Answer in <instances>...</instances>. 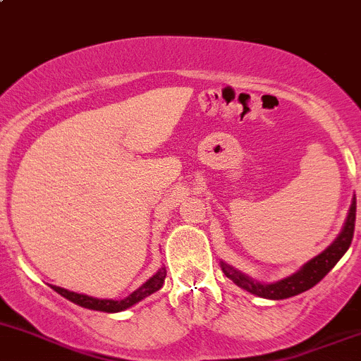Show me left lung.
Listing matches in <instances>:
<instances>
[{
	"instance_id": "8db88e82",
	"label": "left lung",
	"mask_w": 361,
	"mask_h": 361,
	"mask_svg": "<svg viewBox=\"0 0 361 361\" xmlns=\"http://www.w3.org/2000/svg\"><path fill=\"white\" fill-rule=\"evenodd\" d=\"M355 221L356 198H353L346 222H344V228L343 231L339 233V236H337L322 254H318L317 257H313L311 261L304 264L299 271H295L290 276L283 278V280L274 281V283H262V281L254 280V278L247 276V274L235 269V267L229 266V264L226 262H221V267L229 280H233L238 287L245 288V290L254 293V295L273 300H281L293 295H299V293L314 287L318 281H322L323 278L326 276V273H329V271L339 262V259L346 254L349 245H351L353 233H355Z\"/></svg>"
}]
</instances>
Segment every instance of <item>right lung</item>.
Here are the masks:
<instances>
[{"label": "right lung", "instance_id": "obj_1", "mask_svg": "<svg viewBox=\"0 0 361 361\" xmlns=\"http://www.w3.org/2000/svg\"><path fill=\"white\" fill-rule=\"evenodd\" d=\"M165 276H166V269L165 267H161V269H159L156 274H153V276H151L146 283L140 285L135 292H132L128 297H125V299H121V300L97 299V297H90V295H85V293L71 292V290H66V288H62V287H55V285H50V287L54 288L55 292L61 293L62 297L69 299L71 302L78 304V306H81V307H87V310L104 311V313H120V311L128 310V307H132L133 304H137V302H140L142 299H146V297L151 295V293L158 292L159 288L163 287Z\"/></svg>", "mask_w": 361, "mask_h": 361}]
</instances>
